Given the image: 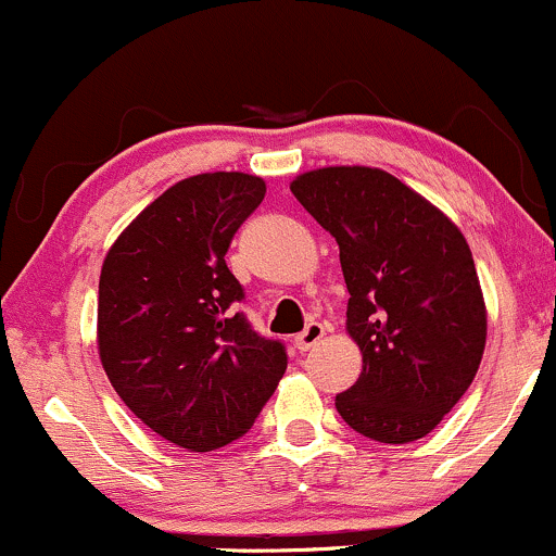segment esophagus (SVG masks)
<instances>
[{"label": "esophagus", "mask_w": 556, "mask_h": 556, "mask_svg": "<svg viewBox=\"0 0 556 556\" xmlns=\"http://www.w3.org/2000/svg\"><path fill=\"white\" fill-rule=\"evenodd\" d=\"M321 337H324V327H321V324L314 321V324H308V327H305L303 331H300L295 340H292V344H295V350H300V353H305V350H311L314 344L321 342Z\"/></svg>", "instance_id": "34e87169"}]
</instances>
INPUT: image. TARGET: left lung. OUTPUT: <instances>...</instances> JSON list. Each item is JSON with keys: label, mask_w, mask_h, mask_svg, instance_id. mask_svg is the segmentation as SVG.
Returning a JSON list of instances; mask_svg holds the SVG:
<instances>
[{"label": "left lung", "mask_w": 556, "mask_h": 556, "mask_svg": "<svg viewBox=\"0 0 556 556\" xmlns=\"http://www.w3.org/2000/svg\"><path fill=\"white\" fill-rule=\"evenodd\" d=\"M290 190L340 245L344 327L363 371L337 394V413L374 442L424 439L473 384L486 348V303L468 240L384 169H311Z\"/></svg>", "instance_id": "1"}]
</instances>
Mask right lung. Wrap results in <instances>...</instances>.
<instances>
[{"instance_id":"1","label":"right lung","mask_w":556,"mask_h":556,"mask_svg":"<svg viewBox=\"0 0 556 556\" xmlns=\"http://www.w3.org/2000/svg\"><path fill=\"white\" fill-rule=\"evenodd\" d=\"M266 182L245 172L185 177L123 229L99 279L96 340L114 392L167 442L219 450L256 424L287 368L282 342L235 314L227 248Z\"/></svg>"}]
</instances>
